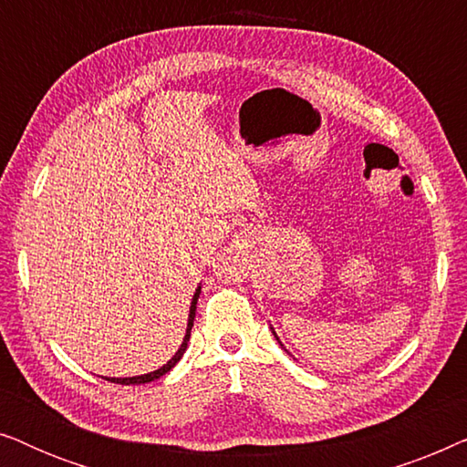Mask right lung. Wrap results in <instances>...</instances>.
<instances>
[{"mask_svg":"<svg viewBox=\"0 0 467 467\" xmlns=\"http://www.w3.org/2000/svg\"><path fill=\"white\" fill-rule=\"evenodd\" d=\"M200 291L202 289H197L195 291V296H193V302H191V312H189V325H187V336H184V340H182V344H181V348H178V353L171 357V359L165 363L163 368H159V369H155V372H150V374H144V376H131V379H106V380H112V382H117V385H144V382H150V380H157V379H161L163 374H168L171 368L176 366L178 361H181V357L184 355V350H187V342H189V336H191V327H193V318H195V304H197V297H200Z\"/></svg>","mask_w":467,"mask_h":467,"instance_id":"1","label":"right lung"}]
</instances>
